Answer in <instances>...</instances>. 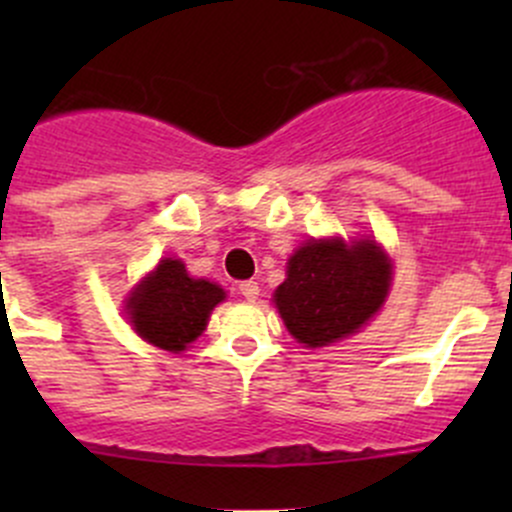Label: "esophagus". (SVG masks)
Returning <instances> with one entry per match:
<instances>
[{
    "label": "esophagus",
    "mask_w": 512,
    "mask_h": 512,
    "mask_svg": "<svg viewBox=\"0 0 512 512\" xmlns=\"http://www.w3.org/2000/svg\"><path fill=\"white\" fill-rule=\"evenodd\" d=\"M240 294L247 299V302H255L257 294H260V287H257V282L247 280V282H242V285H240Z\"/></svg>",
    "instance_id": "esophagus-1"
}]
</instances>
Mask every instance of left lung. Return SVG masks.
<instances>
[{"mask_svg":"<svg viewBox=\"0 0 512 512\" xmlns=\"http://www.w3.org/2000/svg\"><path fill=\"white\" fill-rule=\"evenodd\" d=\"M391 275L389 255L371 237L309 240L289 257L287 280L272 299L299 344L329 347L359 332L379 312Z\"/></svg>","mask_w":512,"mask_h":512,"instance_id":"1","label":"left lung"}]
</instances>
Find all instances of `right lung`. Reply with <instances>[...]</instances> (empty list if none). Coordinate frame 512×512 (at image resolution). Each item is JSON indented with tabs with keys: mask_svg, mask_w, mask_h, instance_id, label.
<instances>
[{
	"mask_svg": "<svg viewBox=\"0 0 512 512\" xmlns=\"http://www.w3.org/2000/svg\"><path fill=\"white\" fill-rule=\"evenodd\" d=\"M225 299V289L195 280L173 257L158 262L126 299V314L141 339L165 352H185L208 327L210 312Z\"/></svg>",
	"mask_w": 512,
	"mask_h": 512,
	"instance_id": "obj_1",
	"label": "right lung"
}]
</instances>
